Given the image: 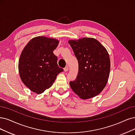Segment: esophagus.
I'll return each instance as SVG.
<instances>
[{"instance_id": "obj_1", "label": "esophagus", "mask_w": 135, "mask_h": 135, "mask_svg": "<svg viewBox=\"0 0 135 135\" xmlns=\"http://www.w3.org/2000/svg\"><path fill=\"white\" fill-rule=\"evenodd\" d=\"M68 69H69V68H68V66H66V67L64 68V71L65 72L68 71Z\"/></svg>"}]
</instances>
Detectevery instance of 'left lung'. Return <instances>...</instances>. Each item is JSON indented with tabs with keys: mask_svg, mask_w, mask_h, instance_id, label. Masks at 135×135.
Returning a JSON list of instances; mask_svg holds the SVG:
<instances>
[{
	"mask_svg": "<svg viewBox=\"0 0 135 135\" xmlns=\"http://www.w3.org/2000/svg\"><path fill=\"white\" fill-rule=\"evenodd\" d=\"M68 43L78 62L76 79L69 82L72 89L83 99L97 96L105 87L110 72L107 51L93 38L69 40Z\"/></svg>",
	"mask_w": 135,
	"mask_h": 135,
	"instance_id": "8db88e82",
	"label": "left lung"
}]
</instances>
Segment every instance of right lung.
<instances>
[{"mask_svg":"<svg viewBox=\"0 0 135 135\" xmlns=\"http://www.w3.org/2000/svg\"><path fill=\"white\" fill-rule=\"evenodd\" d=\"M58 43L56 39L38 36L32 39L23 49L18 63L19 76L25 86L33 92H44L63 71L53 53Z\"/></svg>","mask_w":135,"mask_h":135,"instance_id":"1","label":"right lung"}]
</instances>
